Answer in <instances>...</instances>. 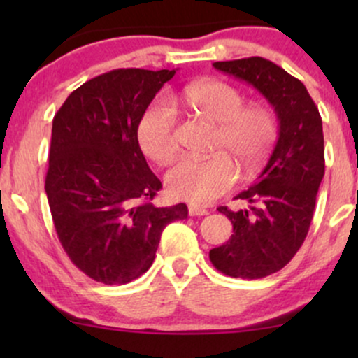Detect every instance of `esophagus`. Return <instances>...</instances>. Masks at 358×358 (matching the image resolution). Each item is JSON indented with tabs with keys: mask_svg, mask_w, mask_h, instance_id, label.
Listing matches in <instances>:
<instances>
[{
	"mask_svg": "<svg viewBox=\"0 0 358 358\" xmlns=\"http://www.w3.org/2000/svg\"><path fill=\"white\" fill-rule=\"evenodd\" d=\"M188 213H190L192 217H202L207 215L208 210L203 207H199V205H190V207H188Z\"/></svg>",
	"mask_w": 358,
	"mask_h": 358,
	"instance_id": "esophagus-1",
	"label": "esophagus"
}]
</instances>
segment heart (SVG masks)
Segmentation results:
<instances>
[{"label":"heart","instance_id":"b5f03b06","mask_svg":"<svg viewBox=\"0 0 358 358\" xmlns=\"http://www.w3.org/2000/svg\"><path fill=\"white\" fill-rule=\"evenodd\" d=\"M185 101L199 116L217 124L213 150L222 153L208 159H182L166 173V192L176 200L210 203L234 187L239 162L252 171L269 155L276 141L278 122L266 104H244L239 89L222 80L193 82L183 92ZM178 114L170 101L148 106L138 122V143L148 158L165 163L178 150Z\"/></svg>","mask_w":358,"mask_h":358}]
</instances>
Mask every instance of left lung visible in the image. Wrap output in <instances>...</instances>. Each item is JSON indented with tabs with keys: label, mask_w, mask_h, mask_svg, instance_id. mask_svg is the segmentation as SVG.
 Returning a JSON list of instances; mask_svg holds the SVG:
<instances>
[{
	"label": "left lung",
	"mask_w": 358,
	"mask_h": 358,
	"mask_svg": "<svg viewBox=\"0 0 358 358\" xmlns=\"http://www.w3.org/2000/svg\"><path fill=\"white\" fill-rule=\"evenodd\" d=\"M217 71L257 89L276 110L279 134L256 183L236 199L249 210L219 207L234 234L210 250V261L232 278L259 279L282 269L306 239L324 175L323 126L305 85L262 57L215 62Z\"/></svg>",
	"instance_id": "8db88e82"
}]
</instances>
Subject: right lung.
I'll return each mask as SVG.
<instances>
[{"mask_svg":"<svg viewBox=\"0 0 358 358\" xmlns=\"http://www.w3.org/2000/svg\"><path fill=\"white\" fill-rule=\"evenodd\" d=\"M176 71L117 69L94 77L53 117L45 178L62 248L82 273L126 285L155 261L163 229L185 203L155 207L162 182L138 143V122Z\"/></svg>","mask_w":358,"mask_h":358,"instance_id":"obj_1","label":"right lung"}]
</instances>
